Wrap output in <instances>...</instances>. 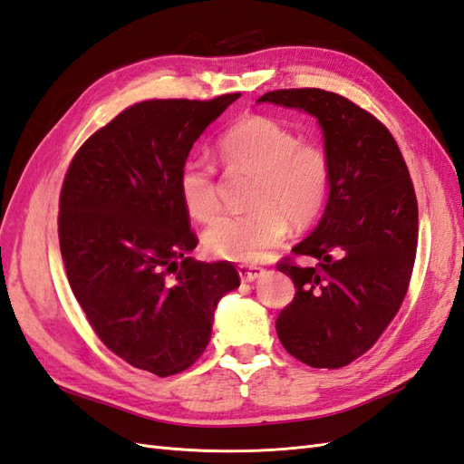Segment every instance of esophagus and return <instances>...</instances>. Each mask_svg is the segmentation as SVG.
<instances>
[{"label":"esophagus","instance_id":"esophagus-1","mask_svg":"<svg viewBox=\"0 0 464 464\" xmlns=\"http://www.w3.org/2000/svg\"><path fill=\"white\" fill-rule=\"evenodd\" d=\"M237 270H239V276L243 282H255L256 278L263 276L265 272L263 266H256V265H241Z\"/></svg>","mask_w":464,"mask_h":464}]
</instances>
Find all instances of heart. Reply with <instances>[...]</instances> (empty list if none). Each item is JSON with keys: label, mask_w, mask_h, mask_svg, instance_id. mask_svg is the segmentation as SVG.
I'll use <instances>...</instances> for the list:
<instances>
[{"label": "heart", "mask_w": 464, "mask_h": 464, "mask_svg": "<svg viewBox=\"0 0 464 464\" xmlns=\"http://www.w3.org/2000/svg\"><path fill=\"white\" fill-rule=\"evenodd\" d=\"M218 157L229 172L253 174L251 206L243 216H223L204 235L219 258L255 263L282 243L294 227H310L322 216L331 192V159L322 142L300 135L268 115H245L218 139ZM178 192L198 221L219 213L218 166L189 157L178 172Z\"/></svg>", "instance_id": "1"}]
</instances>
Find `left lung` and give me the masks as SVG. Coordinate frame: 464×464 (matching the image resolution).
Instances as JSON below:
<instances>
[{"mask_svg":"<svg viewBox=\"0 0 464 464\" xmlns=\"http://www.w3.org/2000/svg\"><path fill=\"white\" fill-rule=\"evenodd\" d=\"M258 102L315 115L334 169L322 221L276 265L295 288L276 334L294 359L347 366L384 334L410 288L418 199L408 164L388 127L335 92L275 90ZM295 256L316 265L302 267Z\"/></svg>","mask_w":464,"mask_h":464,"instance_id":"8db88e82","label":"left lung"}]
</instances>
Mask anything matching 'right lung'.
Instances as JSON below:
<instances>
[{
  "mask_svg": "<svg viewBox=\"0 0 464 464\" xmlns=\"http://www.w3.org/2000/svg\"><path fill=\"white\" fill-rule=\"evenodd\" d=\"M239 96L130 105L84 140L63 182L70 288L105 347L160 378L199 359L219 298L241 284L227 260L186 256L198 237L178 192L194 140Z\"/></svg>",
  "mask_w": 464,
  "mask_h": 464,
  "instance_id": "obj_1",
  "label": "right lung"
}]
</instances>
